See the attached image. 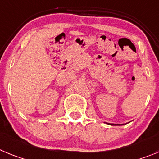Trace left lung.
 Wrapping results in <instances>:
<instances>
[{
    "mask_svg": "<svg viewBox=\"0 0 159 159\" xmlns=\"http://www.w3.org/2000/svg\"><path fill=\"white\" fill-rule=\"evenodd\" d=\"M110 125H120L119 124H110Z\"/></svg>",
    "mask_w": 159,
    "mask_h": 159,
    "instance_id": "8db88e82",
    "label": "left lung"
}]
</instances>
